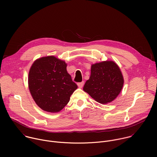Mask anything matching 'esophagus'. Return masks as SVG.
<instances>
[{
    "instance_id": "obj_1",
    "label": "esophagus",
    "mask_w": 157,
    "mask_h": 157,
    "mask_svg": "<svg viewBox=\"0 0 157 157\" xmlns=\"http://www.w3.org/2000/svg\"><path fill=\"white\" fill-rule=\"evenodd\" d=\"M84 82L82 81V82H78L77 84H78V87H79V88H81V87H82V86H84Z\"/></svg>"
}]
</instances>
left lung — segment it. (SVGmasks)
<instances>
[{
	"mask_svg": "<svg viewBox=\"0 0 157 157\" xmlns=\"http://www.w3.org/2000/svg\"><path fill=\"white\" fill-rule=\"evenodd\" d=\"M123 85L124 78L119 67L113 61H105L92 64L91 76L83 90L96 101L104 104L117 97Z\"/></svg>",
	"mask_w": 157,
	"mask_h": 157,
	"instance_id": "obj_1",
	"label": "left lung"
}]
</instances>
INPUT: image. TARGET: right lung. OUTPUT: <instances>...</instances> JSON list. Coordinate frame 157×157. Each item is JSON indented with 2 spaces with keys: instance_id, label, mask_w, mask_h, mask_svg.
Here are the masks:
<instances>
[{
  "instance_id": "obj_1",
  "label": "right lung",
  "mask_w": 157,
  "mask_h": 157,
  "mask_svg": "<svg viewBox=\"0 0 157 157\" xmlns=\"http://www.w3.org/2000/svg\"><path fill=\"white\" fill-rule=\"evenodd\" d=\"M66 66L64 61L53 56L40 58L32 65L29 73V90L42 110L53 113L59 112L78 88Z\"/></svg>"
}]
</instances>
